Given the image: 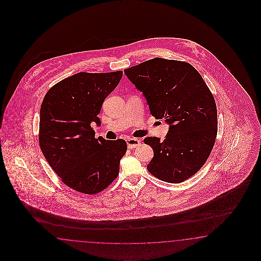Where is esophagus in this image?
<instances>
[{"label":"esophagus","mask_w":261,"mask_h":261,"mask_svg":"<svg viewBox=\"0 0 261 261\" xmlns=\"http://www.w3.org/2000/svg\"><path fill=\"white\" fill-rule=\"evenodd\" d=\"M126 142L127 146H128V148H129V149L136 148V147L140 146V144H141L140 140H138V139H135V138H129V139H127Z\"/></svg>","instance_id":"obj_1"}]
</instances>
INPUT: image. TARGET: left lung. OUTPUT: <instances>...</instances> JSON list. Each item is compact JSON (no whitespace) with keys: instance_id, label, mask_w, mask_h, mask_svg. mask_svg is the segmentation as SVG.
Segmentation results:
<instances>
[{"instance_id":"obj_1","label":"left lung","mask_w":261,"mask_h":261,"mask_svg":"<svg viewBox=\"0 0 261 261\" xmlns=\"http://www.w3.org/2000/svg\"><path fill=\"white\" fill-rule=\"evenodd\" d=\"M124 73L145 96L151 115L169 124L164 141L144 139L154 150L147 170L173 184L197 173L217 136L216 104L201 74L190 63L159 57L125 69Z\"/></svg>"}]
</instances>
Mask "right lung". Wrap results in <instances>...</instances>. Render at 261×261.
Wrapping results in <instances>:
<instances>
[{
	"instance_id": "obj_1",
	"label": "right lung",
	"mask_w": 261,
	"mask_h": 261,
	"mask_svg": "<svg viewBox=\"0 0 261 261\" xmlns=\"http://www.w3.org/2000/svg\"><path fill=\"white\" fill-rule=\"evenodd\" d=\"M122 71L79 72L47 91L40 109L39 144L54 171L71 190L96 194L118 177L124 140L95 138L92 124Z\"/></svg>"
}]
</instances>
